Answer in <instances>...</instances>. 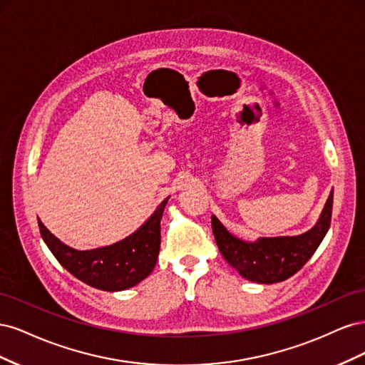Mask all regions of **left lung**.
Segmentation results:
<instances>
[{
  "mask_svg": "<svg viewBox=\"0 0 365 365\" xmlns=\"http://www.w3.org/2000/svg\"><path fill=\"white\" fill-rule=\"evenodd\" d=\"M334 190L330 192L318 222L303 235L260 237L254 242L237 239L212 216V228L224 259L242 277L256 283H277L300 271L322 244L332 219Z\"/></svg>",
  "mask_w": 365,
  "mask_h": 365,
  "instance_id": "left-lung-1",
  "label": "left lung"
}]
</instances>
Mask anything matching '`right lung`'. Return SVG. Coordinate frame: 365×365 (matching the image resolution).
<instances>
[{
    "instance_id": "1",
    "label": "right lung",
    "mask_w": 365,
    "mask_h": 365,
    "mask_svg": "<svg viewBox=\"0 0 365 365\" xmlns=\"http://www.w3.org/2000/svg\"><path fill=\"white\" fill-rule=\"evenodd\" d=\"M168 196L137 231L113 245L79 251L51 235L38 219L41 236L53 256L76 279L96 289L117 292L145 280L155 268L160 252V222Z\"/></svg>"
}]
</instances>
